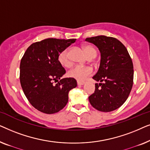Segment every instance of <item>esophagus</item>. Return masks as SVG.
I'll use <instances>...</instances> for the list:
<instances>
[{
  "label": "esophagus",
  "instance_id": "1",
  "mask_svg": "<svg viewBox=\"0 0 150 150\" xmlns=\"http://www.w3.org/2000/svg\"><path fill=\"white\" fill-rule=\"evenodd\" d=\"M84 84H85V83H83V82H79V81H78V82H77V85H79V86L83 85Z\"/></svg>",
  "mask_w": 150,
  "mask_h": 150
}]
</instances>
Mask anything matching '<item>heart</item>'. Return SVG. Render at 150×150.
Listing matches in <instances>:
<instances>
[{"label":"heart","instance_id":"obj_1","mask_svg":"<svg viewBox=\"0 0 150 150\" xmlns=\"http://www.w3.org/2000/svg\"><path fill=\"white\" fill-rule=\"evenodd\" d=\"M86 55L88 59L93 57L95 58L97 54L96 49L93 46L90 45H85L83 47ZM58 61L61 65L63 67H68L71 65V61L69 59V50H65L61 51L58 56ZM93 74V70L89 67H81L75 66L71 68L68 72V76L69 77L74 79L78 81H84L90 76Z\"/></svg>","mask_w":150,"mask_h":150}]
</instances>
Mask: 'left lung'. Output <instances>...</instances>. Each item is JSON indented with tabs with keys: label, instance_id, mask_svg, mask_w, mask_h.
I'll list each match as a JSON object with an SVG mask.
<instances>
[{
	"label": "left lung",
	"instance_id": "left-lung-1",
	"mask_svg": "<svg viewBox=\"0 0 150 150\" xmlns=\"http://www.w3.org/2000/svg\"><path fill=\"white\" fill-rule=\"evenodd\" d=\"M99 49L100 67L93 79L95 91L89 97L90 104L102 112L120 108L128 98L133 85L134 69L132 59L126 47L112 37L100 35L85 39Z\"/></svg>",
	"mask_w": 150,
	"mask_h": 150
}]
</instances>
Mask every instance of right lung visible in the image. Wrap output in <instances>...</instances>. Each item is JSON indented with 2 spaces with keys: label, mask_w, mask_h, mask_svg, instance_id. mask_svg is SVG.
<instances>
[{
  "label": "right lung",
  "mask_w": 150,
  "mask_h": 150,
  "mask_svg": "<svg viewBox=\"0 0 150 150\" xmlns=\"http://www.w3.org/2000/svg\"><path fill=\"white\" fill-rule=\"evenodd\" d=\"M76 40L48 38L33 43L21 59L20 80L24 95L34 108L44 113L63 109L68 102L69 91L77 86L72 78L60 79L65 70L58 61L59 53ZM54 80L58 81L55 86Z\"/></svg>",
  "instance_id": "right-lung-1"
}]
</instances>
